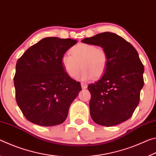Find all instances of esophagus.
I'll return each instance as SVG.
<instances>
[{
  "label": "esophagus",
  "instance_id": "34e87169",
  "mask_svg": "<svg viewBox=\"0 0 156 156\" xmlns=\"http://www.w3.org/2000/svg\"><path fill=\"white\" fill-rule=\"evenodd\" d=\"M81 87L83 89H87V84L84 83H81Z\"/></svg>",
  "mask_w": 156,
  "mask_h": 156
}]
</instances>
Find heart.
Listing matches in <instances>:
<instances>
[{
  "label": "heart",
  "mask_w": 156,
  "mask_h": 156,
  "mask_svg": "<svg viewBox=\"0 0 156 156\" xmlns=\"http://www.w3.org/2000/svg\"><path fill=\"white\" fill-rule=\"evenodd\" d=\"M71 54H64L61 62L65 72L71 78L81 72L78 78L85 81L100 78L104 74L108 65V56L105 49L90 43H78L70 50Z\"/></svg>",
  "instance_id": "b5f03b06"
}]
</instances>
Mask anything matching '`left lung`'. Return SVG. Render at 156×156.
I'll use <instances>...</instances> for the list:
<instances>
[{
  "mask_svg": "<svg viewBox=\"0 0 156 156\" xmlns=\"http://www.w3.org/2000/svg\"><path fill=\"white\" fill-rule=\"evenodd\" d=\"M82 42L102 47L108 56L103 76L88 86L91 118L105 126L127 120L139 104L144 85V66L138 51L129 42L112 32L98 34Z\"/></svg>",
  "mask_w": 156,
  "mask_h": 156,
  "instance_id": "8db88e82",
  "label": "left lung"
}]
</instances>
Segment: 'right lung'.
<instances>
[{"instance_id": "1", "label": "right lung", "mask_w": 156, "mask_h": 156, "mask_svg": "<svg viewBox=\"0 0 156 156\" xmlns=\"http://www.w3.org/2000/svg\"><path fill=\"white\" fill-rule=\"evenodd\" d=\"M77 41L47 37L26 51L16 65V99L30 122L43 126L62 124L80 83L65 72L61 58Z\"/></svg>"}]
</instances>
